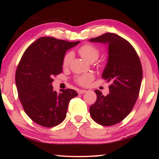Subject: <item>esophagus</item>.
Returning <instances> with one entry per match:
<instances>
[{"instance_id": "esophagus-1", "label": "esophagus", "mask_w": 159, "mask_h": 159, "mask_svg": "<svg viewBox=\"0 0 159 159\" xmlns=\"http://www.w3.org/2000/svg\"><path fill=\"white\" fill-rule=\"evenodd\" d=\"M85 92H86L85 90H78V93H79V94H83V93H84Z\"/></svg>"}]
</instances>
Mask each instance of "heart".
I'll list each match as a JSON object with an SVG mask.
<instances>
[{"label": "heart", "mask_w": 159, "mask_h": 159, "mask_svg": "<svg viewBox=\"0 0 159 159\" xmlns=\"http://www.w3.org/2000/svg\"><path fill=\"white\" fill-rule=\"evenodd\" d=\"M80 56L89 62H94L98 58L100 51L96 46L92 44H85L82 45L78 49ZM73 58V53L69 51L65 54L63 58V66L67 67L70 64ZM94 79V75L92 73H85L75 77V82L81 86H87Z\"/></svg>", "instance_id": "b5f03b06"}]
</instances>
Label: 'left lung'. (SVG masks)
Masks as SVG:
<instances>
[{
	"label": "left lung",
	"mask_w": 159,
	"mask_h": 159,
	"mask_svg": "<svg viewBox=\"0 0 159 159\" xmlns=\"http://www.w3.org/2000/svg\"><path fill=\"white\" fill-rule=\"evenodd\" d=\"M89 41L108 45V62L102 78L111 82L109 94L106 96L95 90L97 99L90 107V116L101 125H116L131 112L138 98L143 78L140 60L132 45L114 33L108 32Z\"/></svg>",
	"instance_id": "obj_1"
}]
</instances>
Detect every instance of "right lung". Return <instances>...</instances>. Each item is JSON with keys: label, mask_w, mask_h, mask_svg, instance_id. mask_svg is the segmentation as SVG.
Returning <instances> with one entry per match:
<instances>
[{"label": "right lung", "mask_w": 159, "mask_h": 159, "mask_svg": "<svg viewBox=\"0 0 159 159\" xmlns=\"http://www.w3.org/2000/svg\"><path fill=\"white\" fill-rule=\"evenodd\" d=\"M43 37L24 53L15 75L19 98L28 116L43 127H52L66 118L71 99L78 93L72 89L53 90V76L62 72L67 50L79 44Z\"/></svg>", "instance_id": "1"}]
</instances>
